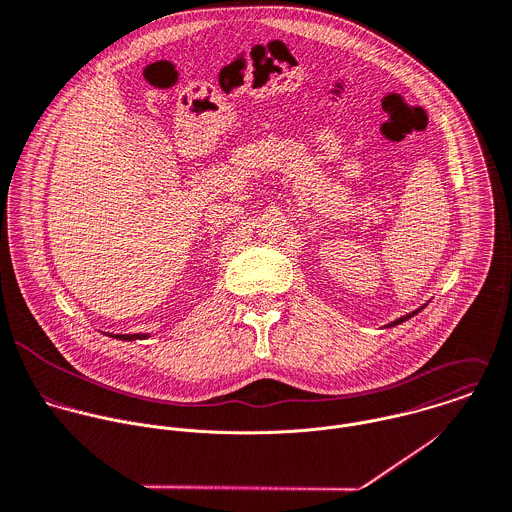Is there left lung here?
I'll return each instance as SVG.
<instances>
[{"instance_id":"left-lung-1","label":"left lung","mask_w":512,"mask_h":512,"mask_svg":"<svg viewBox=\"0 0 512 512\" xmlns=\"http://www.w3.org/2000/svg\"><path fill=\"white\" fill-rule=\"evenodd\" d=\"M425 307H427V303H425V305H423V307H419V309H415V311H413V313H409V315H403V317H399V319H397V321H391V323H389V325H385V327H395V325H401V323H405V321H409V319H411V317H415V315H417V313H419V311H423V309H425Z\"/></svg>"}]
</instances>
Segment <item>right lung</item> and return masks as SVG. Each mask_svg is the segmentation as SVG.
<instances>
[{
    "mask_svg": "<svg viewBox=\"0 0 512 512\" xmlns=\"http://www.w3.org/2000/svg\"><path fill=\"white\" fill-rule=\"evenodd\" d=\"M109 337H113V339H119V341H137V339H147L149 335L147 333H135V335H109Z\"/></svg>",
    "mask_w": 512,
    "mask_h": 512,
    "instance_id": "add662e5",
    "label": "right lung"
}]
</instances>
